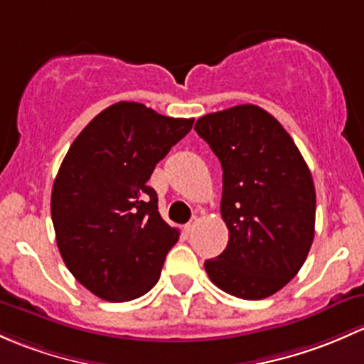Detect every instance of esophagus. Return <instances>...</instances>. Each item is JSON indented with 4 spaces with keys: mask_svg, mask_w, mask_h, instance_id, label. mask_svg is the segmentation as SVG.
<instances>
[{
    "mask_svg": "<svg viewBox=\"0 0 364 364\" xmlns=\"http://www.w3.org/2000/svg\"><path fill=\"white\" fill-rule=\"evenodd\" d=\"M198 224V217H194L193 220H189V223L186 224V226H183V230H186V233L189 235V233H193V230H194V226H196Z\"/></svg>",
    "mask_w": 364,
    "mask_h": 364,
    "instance_id": "1",
    "label": "esophagus"
}]
</instances>
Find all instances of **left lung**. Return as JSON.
<instances>
[{
	"instance_id": "obj_1",
	"label": "left lung",
	"mask_w": 364,
	"mask_h": 364,
	"mask_svg": "<svg viewBox=\"0 0 364 364\" xmlns=\"http://www.w3.org/2000/svg\"><path fill=\"white\" fill-rule=\"evenodd\" d=\"M223 166V254L205 261L210 280L242 299L282 289L314 242L316 187L293 138L272 114L238 105L194 126Z\"/></svg>"
}]
</instances>
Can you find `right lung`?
<instances>
[{"instance_id": "add662e5", "label": "right lung", "mask_w": 364, "mask_h": 364, "mask_svg": "<svg viewBox=\"0 0 364 364\" xmlns=\"http://www.w3.org/2000/svg\"><path fill=\"white\" fill-rule=\"evenodd\" d=\"M194 119L119 101L75 138L52 187L55 242L71 275L107 301H129L156 286L178 230L157 212L149 186L156 164Z\"/></svg>"}]
</instances>
